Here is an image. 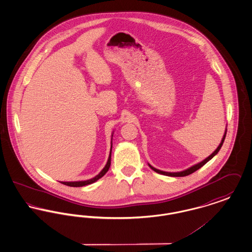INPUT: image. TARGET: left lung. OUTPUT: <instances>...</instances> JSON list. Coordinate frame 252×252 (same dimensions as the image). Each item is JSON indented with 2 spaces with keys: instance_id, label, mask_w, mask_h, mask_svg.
<instances>
[{
  "instance_id": "left-lung-1",
  "label": "left lung",
  "mask_w": 252,
  "mask_h": 252,
  "mask_svg": "<svg viewBox=\"0 0 252 252\" xmlns=\"http://www.w3.org/2000/svg\"><path fill=\"white\" fill-rule=\"evenodd\" d=\"M226 134H227V129H226L225 134H224V136H223V138H222L221 143H220V144L218 145V147L216 148V150H215V152H214L213 154H211V155L208 157V158H205L204 160H202L201 162H199V163H197V164L193 165L192 167L188 168L187 170H184V171H181V172H177V173H169V172H163V171H160V170H158V169H156V168L151 166L150 164H149V167L151 168L153 171H155L157 173H158V174H161V175H164V176H169V177H186V176H188V175H191V174H192L193 172H195L196 170H198L199 168L202 167L204 164H206L210 159H212V158H213L214 157L216 156V154L219 152L220 148L222 147L223 143H224V141H225Z\"/></svg>"
}]
</instances>
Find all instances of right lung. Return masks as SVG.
Here are the masks:
<instances>
[{"instance_id": "add662e5", "label": "right lung", "mask_w": 252, "mask_h": 252, "mask_svg": "<svg viewBox=\"0 0 252 252\" xmlns=\"http://www.w3.org/2000/svg\"><path fill=\"white\" fill-rule=\"evenodd\" d=\"M111 148H112V144H111ZM110 159H111V149H110V153H109V157H108V162H107V164H106V166L103 168V170L96 176L94 177V179H91V180H84V181H73V182H61V183H63L64 185H67V186H71V187H82V186H85V185H89V184H92V183H94V182H95L97 180H99V179H101L107 172L108 171V169H109V166H110Z\"/></svg>"}]
</instances>
